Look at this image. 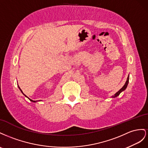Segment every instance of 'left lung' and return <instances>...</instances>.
Returning <instances> with one entry per match:
<instances>
[{"instance_id": "obj_1", "label": "left lung", "mask_w": 148, "mask_h": 148, "mask_svg": "<svg viewBox=\"0 0 148 148\" xmlns=\"http://www.w3.org/2000/svg\"><path fill=\"white\" fill-rule=\"evenodd\" d=\"M129 77H130V75H128V76L127 77V80H126V82L125 84V85L123 86V87H122L121 88H120V89L119 91H118L116 93H115V94H114V95H112V98H115V97H118L120 94L121 92L124 91L126 89V87H127V86H128V82H129V79H130Z\"/></svg>"}]
</instances>
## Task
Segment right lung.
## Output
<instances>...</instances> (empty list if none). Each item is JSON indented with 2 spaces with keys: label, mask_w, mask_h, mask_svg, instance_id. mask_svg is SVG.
<instances>
[{
  "label": "right lung",
  "mask_w": 148,
  "mask_h": 148,
  "mask_svg": "<svg viewBox=\"0 0 148 148\" xmlns=\"http://www.w3.org/2000/svg\"><path fill=\"white\" fill-rule=\"evenodd\" d=\"M18 88H19V89L20 90V91H21V92H22V94L25 96V97H27L29 100H30L31 101V102H38V101H41V100H36V101H35V100H32V99H29V98H28V97L27 96H26V95H25L24 94H23V92H22V90H21V88H20V87L18 86Z\"/></svg>",
  "instance_id": "obj_1"
}]
</instances>
